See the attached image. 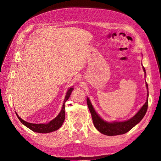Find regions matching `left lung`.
Returning <instances> with one entry per match:
<instances>
[{
	"label": "left lung",
	"mask_w": 161,
	"mask_h": 161,
	"mask_svg": "<svg viewBox=\"0 0 161 161\" xmlns=\"http://www.w3.org/2000/svg\"><path fill=\"white\" fill-rule=\"evenodd\" d=\"M143 70L145 73V77H146V69L143 67ZM146 86L147 88V99L141 109H140L133 117L129 119V120L125 121H114V122H108L104 120L103 119L101 118L95 109H94L93 106L90 102L89 98L87 97V104L92 115V121L94 126L96 129L101 133L108 136H114L118 135L125 134L127 132H129L130 129L137 125V124L141 121L143 118L145 116L147 112V106H148V86L147 82L146 83Z\"/></svg>",
	"instance_id": "8db88e82"
}]
</instances>
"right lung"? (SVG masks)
<instances>
[{"mask_svg": "<svg viewBox=\"0 0 161 161\" xmlns=\"http://www.w3.org/2000/svg\"><path fill=\"white\" fill-rule=\"evenodd\" d=\"M73 90V87H70L67 93H66V96L63 101V107H62V109L60 112L58 116L53 118L52 120L50 122H49L48 123H45V124H33V123H30L24 121V120L20 118L18 115L16 114V116L18 118L19 121L21 122L24 126H26L28 127V129L32 130V131L36 132V133H51V132L57 130L58 129L61 127V126L63 125V124L64 121V118H65V102L67 101L72 91Z\"/></svg>", "mask_w": 161, "mask_h": 161, "instance_id": "1", "label": "right lung"}]
</instances>
